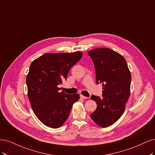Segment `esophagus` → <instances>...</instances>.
<instances>
[{"instance_id": "esophagus-1", "label": "esophagus", "mask_w": 155, "mask_h": 155, "mask_svg": "<svg viewBox=\"0 0 155 155\" xmlns=\"http://www.w3.org/2000/svg\"><path fill=\"white\" fill-rule=\"evenodd\" d=\"M81 97L82 98H83V99H87V98H88V97H85V96L82 95V94H81Z\"/></svg>"}]
</instances>
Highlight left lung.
Instances as JSON below:
<instances>
[{"mask_svg": "<svg viewBox=\"0 0 155 155\" xmlns=\"http://www.w3.org/2000/svg\"><path fill=\"white\" fill-rule=\"evenodd\" d=\"M96 72V82L102 84V98L93 95L97 104L90 117L102 127L111 126L120 118L130 95L131 75L122 55L109 48H97L87 52Z\"/></svg>", "mask_w": 155, "mask_h": 155, "instance_id": "8db88e82", "label": "left lung"}]
</instances>
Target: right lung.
<instances>
[{"instance_id": "1", "label": "right lung", "mask_w": 155, "mask_h": 155, "mask_svg": "<svg viewBox=\"0 0 155 155\" xmlns=\"http://www.w3.org/2000/svg\"><path fill=\"white\" fill-rule=\"evenodd\" d=\"M81 51L46 53L36 58L29 67L26 77L28 96L33 111L45 126L61 127L68 118L79 94L60 92L58 85L66 80L71 68L82 57Z\"/></svg>"}]
</instances>
